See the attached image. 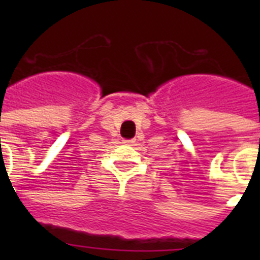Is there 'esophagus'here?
I'll return each instance as SVG.
<instances>
[{"instance_id": "34e87169", "label": "esophagus", "mask_w": 260, "mask_h": 260, "mask_svg": "<svg viewBox=\"0 0 260 260\" xmlns=\"http://www.w3.org/2000/svg\"><path fill=\"white\" fill-rule=\"evenodd\" d=\"M123 143L133 144V143H135V139H125V141H123Z\"/></svg>"}]
</instances>
